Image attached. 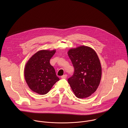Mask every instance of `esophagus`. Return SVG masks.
Masks as SVG:
<instances>
[{
  "instance_id": "esophagus-1",
  "label": "esophagus",
  "mask_w": 128,
  "mask_h": 128,
  "mask_svg": "<svg viewBox=\"0 0 128 128\" xmlns=\"http://www.w3.org/2000/svg\"><path fill=\"white\" fill-rule=\"evenodd\" d=\"M67 74H64L63 76H61V78H62V79H66L67 78Z\"/></svg>"
}]
</instances>
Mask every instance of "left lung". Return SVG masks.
I'll return each mask as SVG.
<instances>
[{
	"mask_svg": "<svg viewBox=\"0 0 128 128\" xmlns=\"http://www.w3.org/2000/svg\"><path fill=\"white\" fill-rule=\"evenodd\" d=\"M68 54L74 68L68 82L76 97L87 98L95 92L100 82L99 59L93 48L84 46L69 50Z\"/></svg>",
	"mask_w": 128,
	"mask_h": 128,
	"instance_id": "left-lung-1",
	"label": "left lung"
}]
</instances>
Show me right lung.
<instances>
[{
    "label": "right lung",
    "instance_id": "1",
    "mask_svg": "<svg viewBox=\"0 0 128 128\" xmlns=\"http://www.w3.org/2000/svg\"><path fill=\"white\" fill-rule=\"evenodd\" d=\"M56 50H41L30 58L24 69V76L29 88L38 94L48 93L59 80L50 61Z\"/></svg>",
    "mask_w": 128,
    "mask_h": 128
}]
</instances>
